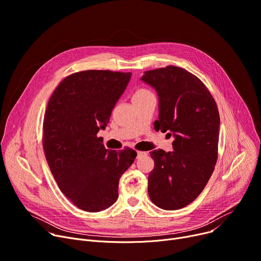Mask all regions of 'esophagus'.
<instances>
[{
    "mask_svg": "<svg viewBox=\"0 0 261 261\" xmlns=\"http://www.w3.org/2000/svg\"><path fill=\"white\" fill-rule=\"evenodd\" d=\"M148 153L147 152H143V151H137V158L139 157H143V156H146Z\"/></svg>",
    "mask_w": 261,
    "mask_h": 261,
    "instance_id": "1",
    "label": "esophagus"
}]
</instances>
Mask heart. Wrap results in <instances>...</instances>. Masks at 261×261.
<instances>
[{
	"label": "heart",
	"mask_w": 261,
	"mask_h": 261,
	"mask_svg": "<svg viewBox=\"0 0 261 261\" xmlns=\"http://www.w3.org/2000/svg\"><path fill=\"white\" fill-rule=\"evenodd\" d=\"M152 91H150L149 89L147 88H137L134 93H133V97H132V100L135 101V100H140V99H144L146 97H149L151 96Z\"/></svg>",
	"instance_id": "b5f03b06"
}]
</instances>
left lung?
<instances>
[{
	"label": "left lung",
	"mask_w": 261,
	"mask_h": 261,
	"mask_svg": "<svg viewBox=\"0 0 261 261\" xmlns=\"http://www.w3.org/2000/svg\"><path fill=\"white\" fill-rule=\"evenodd\" d=\"M141 80L159 97L155 130L175 137L173 152L158 149L150 153L155 167L148 178L149 197L161 209H180L199 197L215 170L218 105L197 76L178 66L147 70Z\"/></svg>",
	"instance_id": "1"
}]
</instances>
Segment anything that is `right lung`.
<instances>
[{"mask_svg": "<svg viewBox=\"0 0 261 261\" xmlns=\"http://www.w3.org/2000/svg\"><path fill=\"white\" fill-rule=\"evenodd\" d=\"M131 73L89 69L65 77L48 102L42 148L64 196L78 208L97 212L118 197V181L137 153L109 151L98 137L127 87Z\"/></svg>", "mask_w": 261, "mask_h": 261, "instance_id": "obj_1", "label": "right lung"}]
</instances>
